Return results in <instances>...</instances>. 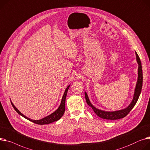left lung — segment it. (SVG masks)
<instances>
[{
    "mask_svg": "<svg viewBox=\"0 0 150 150\" xmlns=\"http://www.w3.org/2000/svg\"><path fill=\"white\" fill-rule=\"evenodd\" d=\"M135 54L136 56V61L138 64V70H137V80L134 92L133 94V98L132 101V102L130 103V105L125 108V109L115 110V111H105L103 110H100L96 108L92 104L91 102L89 100V98L88 97V96L86 93V92H85V99L86 101L87 104L92 108L93 109L94 112L96 113V114L100 118H101L105 120H118L122 118L125 117L126 115H127L130 112V110L133 108V107L135 106L136 102L138 100V98L139 97V96L141 94L142 88V82H143V75H142V64L140 60V58L139 56H138L137 53L135 51Z\"/></svg>",
    "mask_w": 150,
    "mask_h": 150,
    "instance_id": "obj_1",
    "label": "left lung"
}]
</instances>
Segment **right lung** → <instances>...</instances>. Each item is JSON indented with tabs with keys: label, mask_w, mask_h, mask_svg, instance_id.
<instances>
[{
	"label": "right lung",
	"mask_w": 150,
	"mask_h": 150,
	"mask_svg": "<svg viewBox=\"0 0 150 150\" xmlns=\"http://www.w3.org/2000/svg\"><path fill=\"white\" fill-rule=\"evenodd\" d=\"M70 86V85H69L65 89V92L64 93V95L62 96V100H61V104L59 106V108H57L54 112H53L52 113H51L50 115H48V116L45 117L42 119L38 120H32L28 117H27L25 115H24L22 113H21L18 109L14 105V104L13 103V102L11 101V105H12L13 107L14 108V109H15V110L21 116H22L23 117H24L25 118L29 120L30 121L33 122V123H35L37 124H40V125H44V124H49L50 123L55 122L58 121L62 116L63 115L65 112V99H66V96L67 94V92L68 90L69 89V87Z\"/></svg>",
	"instance_id": "1"
}]
</instances>
